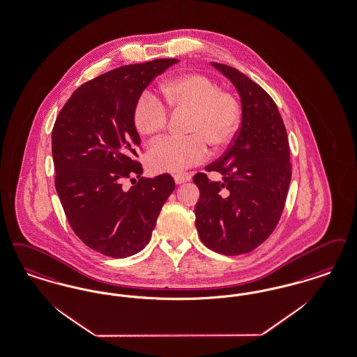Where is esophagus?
Masks as SVG:
<instances>
[{
    "instance_id": "34e87169",
    "label": "esophagus",
    "mask_w": 357,
    "mask_h": 357,
    "mask_svg": "<svg viewBox=\"0 0 357 357\" xmlns=\"http://www.w3.org/2000/svg\"><path fill=\"white\" fill-rule=\"evenodd\" d=\"M191 179V175L190 174H176L174 175V181L176 185H182L185 182H188Z\"/></svg>"
}]
</instances>
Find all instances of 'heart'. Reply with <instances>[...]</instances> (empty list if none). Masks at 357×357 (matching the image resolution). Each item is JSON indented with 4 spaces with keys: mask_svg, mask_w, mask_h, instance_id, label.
Returning a JSON list of instances; mask_svg holds the SVG:
<instances>
[{
    "mask_svg": "<svg viewBox=\"0 0 357 357\" xmlns=\"http://www.w3.org/2000/svg\"><path fill=\"white\" fill-rule=\"evenodd\" d=\"M166 106L172 112L188 113L187 137H169L158 141L147 154L153 172H181L208 157V146L219 153L235 141L242 123V106L229 91L219 89L213 78L202 73H185L162 86ZM150 91H143L132 110L137 131L150 139L157 138L169 125V112Z\"/></svg>",
    "mask_w": 357,
    "mask_h": 357,
    "instance_id": "heart-1",
    "label": "heart"
}]
</instances>
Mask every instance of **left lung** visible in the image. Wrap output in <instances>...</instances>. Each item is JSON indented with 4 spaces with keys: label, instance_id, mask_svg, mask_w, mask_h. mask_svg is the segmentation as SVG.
<instances>
[{
    "label": "left lung",
    "instance_id": "left-lung-1",
    "mask_svg": "<svg viewBox=\"0 0 357 357\" xmlns=\"http://www.w3.org/2000/svg\"><path fill=\"white\" fill-rule=\"evenodd\" d=\"M239 91L242 125L227 151L194 175L200 192L195 225L200 241L227 257L248 254L272 234L284 210L292 175L284 122L270 94L243 73L213 62Z\"/></svg>",
    "mask_w": 357,
    "mask_h": 357
}]
</instances>
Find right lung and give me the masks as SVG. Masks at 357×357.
I'll list each match as a JSON object with an SVG mask.
<instances>
[{
  "label": "right lung",
  "mask_w": 357,
  "mask_h": 357,
  "mask_svg": "<svg viewBox=\"0 0 357 357\" xmlns=\"http://www.w3.org/2000/svg\"><path fill=\"white\" fill-rule=\"evenodd\" d=\"M175 58H158L103 73L79 86L52 132L56 190L74 234L91 250L128 257L146 247L175 182L144 179L132 110L143 90ZM137 176L138 181L133 178ZM135 185L123 188L126 179Z\"/></svg>",
  "instance_id": "right-lung-1"
}]
</instances>
